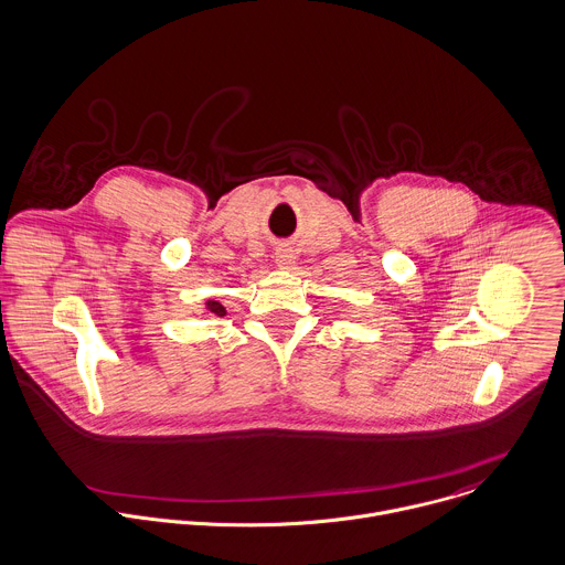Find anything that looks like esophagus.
Masks as SVG:
<instances>
[{
  "mask_svg": "<svg viewBox=\"0 0 565 565\" xmlns=\"http://www.w3.org/2000/svg\"><path fill=\"white\" fill-rule=\"evenodd\" d=\"M275 262H277L279 268L290 270L292 264H295V253H292V248H290V246H279V248L275 250Z\"/></svg>",
  "mask_w": 565,
  "mask_h": 565,
  "instance_id": "34e87169",
  "label": "esophagus"
}]
</instances>
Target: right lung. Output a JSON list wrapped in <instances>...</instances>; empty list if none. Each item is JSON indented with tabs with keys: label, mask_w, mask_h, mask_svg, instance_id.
<instances>
[{
	"label": "right lung",
	"mask_w": 565,
	"mask_h": 565,
	"mask_svg": "<svg viewBox=\"0 0 565 565\" xmlns=\"http://www.w3.org/2000/svg\"><path fill=\"white\" fill-rule=\"evenodd\" d=\"M205 312L207 315H216V317H225L226 310L223 303H218V301H207L205 303Z\"/></svg>",
	"instance_id": "right-lung-1"
}]
</instances>
